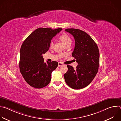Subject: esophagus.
<instances>
[{
    "label": "esophagus",
    "mask_w": 121,
    "mask_h": 121,
    "mask_svg": "<svg viewBox=\"0 0 121 121\" xmlns=\"http://www.w3.org/2000/svg\"><path fill=\"white\" fill-rule=\"evenodd\" d=\"M63 65V64L62 62H58V66L59 67H60V66H62Z\"/></svg>",
    "instance_id": "esophagus-1"
}]
</instances>
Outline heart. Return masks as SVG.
<instances>
[{
  "label": "heart",
  "instance_id": "1",
  "mask_svg": "<svg viewBox=\"0 0 121 121\" xmlns=\"http://www.w3.org/2000/svg\"><path fill=\"white\" fill-rule=\"evenodd\" d=\"M60 40L65 44V46L69 45V44H71L72 43V40L70 37L67 34H63L62 35H61L60 37H59ZM54 45L53 42L52 41L50 43V47L51 48H52Z\"/></svg>",
  "mask_w": 121,
  "mask_h": 121
}]
</instances>
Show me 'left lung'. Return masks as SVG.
Instances as JSON below:
<instances>
[{
	"label": "left lung",
	"mask_w": 121,
	"mask_h": 121,
	"mask_svg": "<svg viewBox=\"0 0 121 121\" xmlns=\"http://www.w3.org/2000/svg\"><path fill=\"white\" fill-rule=\"evenodd\" d=\"M75 39V46L72 54L78 63L75 70L67 65L68 70L64 74L65 80L75 90L84 88L96 76L99 66V53L98 46L91 37L85 31L77 29H67Z\"/></svg>",
	"instance_id": "left-lung-1"
}]
</instances>
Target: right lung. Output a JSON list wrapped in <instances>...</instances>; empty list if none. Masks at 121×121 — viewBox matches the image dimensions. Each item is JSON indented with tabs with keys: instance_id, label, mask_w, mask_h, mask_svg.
Instances as JSON below:
<instances>
[{
	"instance_id": "obj_1",
	"label": "right lung",
	"mask_w": 121,
	"mask_h": 121,
	"mask_svg": "<svg viewBox=\"0 0 121 121\" xmlns=\"http://www.w3.org/2000/svg\"><path fill=\"white\" fill-rule=\"evenodd\" d=\"M62 30L38 28L22 44L19 63L20 71L26 82L34 88L41 89L48 85L52 72L58 66L56 61L44 63L42 55L48 51L51 40Z\"/></svg>"
}]
</instances>
